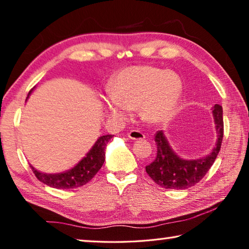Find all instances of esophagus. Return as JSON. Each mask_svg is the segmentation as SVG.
Instances as JSON below:
<instances>
[{
	"instance_id": "esophagus-1",
	"label": "esophagus",
	"mask_w": 249,
	"mask_h": 249,
	"mask_svg": "<svg viewBox=\"0 0 249 249\" xmlns=\"http://www.w3.org/2000/svg\"><path fill=\"white\" fill-rule=\"evenodd\" d=\"M128 137L133 140H139V139H143L146 136H144L142 132H139V130L133 129L128 133Z\"/></svg>"
}]
</instances>
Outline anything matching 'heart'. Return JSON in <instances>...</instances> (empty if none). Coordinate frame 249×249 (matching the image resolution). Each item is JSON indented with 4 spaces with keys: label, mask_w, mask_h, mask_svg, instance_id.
Here are the masks:
<instances>
[{
    "label": "heart",
    "mask_w": 249,
    "mask_h": 249,
    "mask_svg": "<svg viewBox=\"0 0 249 249\" xmlns=\"http://www.w3.org/2000/svg\"><path fill=\"white\" fill-rule=\"evenodd\" d=\"M183 83L172 71L151 65L129 66L111 81L103 109L111 117L124 119L125 110H137L142 120L160 124L173 114L182 96Z\"/></svg>",
    "instance_id": "b5f03b06"
}]
</instances>
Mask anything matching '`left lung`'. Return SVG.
I'll use <instances>...</instances> for the list:
<instances>
[{
	"instance_id": "8db88e82",
	"label": "left lung",
	"mask_w": 249,
	"mask_h": 249,
	"mask_svg": "<svg viewBox=\"0 0 249 249\" xmlns=\"http://www.w3.org/2000/svg\"><path fill=\"white\" fill-rule=\"evenodd\" d=\"M216 130V143L209 155L196 160H185L172 150L163 130L157 132L155 142L157 157L146 166L148 175L160 186L166 189H186L196 185L207 174L220 151L223 139V110L220 105L212 109Z\"/></svg>"
}]
</instances>
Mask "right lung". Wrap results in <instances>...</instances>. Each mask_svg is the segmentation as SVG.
I'll list each match as a JSON object with an SVG mask.
<instances>
[{
  "label": "right lung",
  "mask_w": 249,
  "mask_h": 249,
  "mask_svg": "<svg viewBox=\"0 0 249 249\" xmlns=\"http://www.w3.org/2000/svg\"><path fill=\"white\" fill-rule=\"evenodd\" d=\"M33 90H30L28 93H31ZM113 137V135H105L97 139L92 148L89 152L84 157L74 168L71 170L63 172L57 174H47L42 173L38 170H36L33 165L30 168L40 182L48 185L50 187L57 189H70L80 187L83 185L87 184L89 180H91L94 175L98 173V171L101 169V166L105 163L106 160V147L109 140Z\"/></svg>",
  "instance_id": "add662e5"
}]
</instances>
